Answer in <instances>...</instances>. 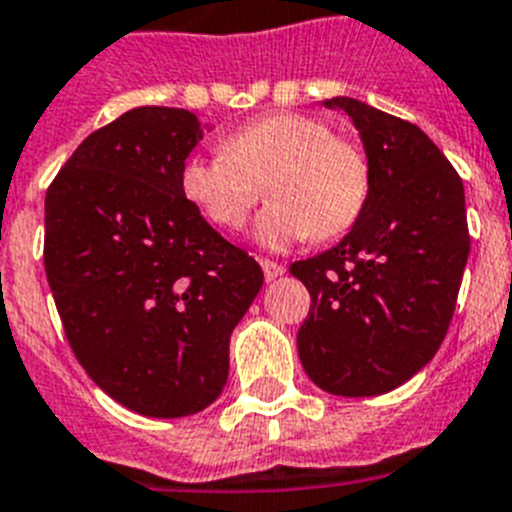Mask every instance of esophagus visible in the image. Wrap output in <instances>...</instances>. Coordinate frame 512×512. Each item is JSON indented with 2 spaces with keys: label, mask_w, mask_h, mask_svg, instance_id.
I'll return each mask as SVG.
<instances>
[{
  "label": "esophagus",
  "mask_w": 512,
  "mask_h": 512,
  "mask_svg": "<svg viewBox=\"0 0 512 512\" xmlns=\"http://www.w3.org/2000/svg\"><path fill=\"white\" fill-rule=\"evenodd\" d=\"M259 264H261V269H264V277H266V282H274V279H277V277H282V274H284V266H282V264H277V261H271V259H261Z\"/></svg>",
  "instance_id": "1"
}]
</instances>
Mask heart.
<instances>
[{
	"mask_svg": "<svg viewBox=\"0 0 512 512\" xmlns=\"http://www.w3.org/2000/svg\"><path fill=\"white\" fill-rule=\"evenodd\" d=\"M264 184L271 205L256 223L261 246L287 248L310 235L330 241L364 215L372 166L323 117L289 110L243 122L220 140V153H192L179 166L182 197L220 230L246 223Z\"/></svg>",
	"mask_w": 512,
	"mask_h": 512,
	"instance_id": "b5f03b06",
	"label": "heart"
}]
</instances>
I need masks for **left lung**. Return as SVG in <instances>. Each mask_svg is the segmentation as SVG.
Returning a JSON list of instances; mask_svg holds the SVG:
<instances>
[{"instance_id":"8db88e82","label":"left lung","mask_w":512,"mask_h":512,"mask_svg":"<svg viewBox=\"0 0 512 512\" xmlns=\"http://www.w3.org/2000/svg\"><path fill=\"white\" fill-rule=\"evenodd\" d=\"M372 194L351 233L289 266L310 292L297 333L307 377L341 397L395 390L436 356L469 256L464 184L418 125L351 97Z\"/></svg>"}]
</instances>
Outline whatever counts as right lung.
I'll list each match as a JSON object with an SVG mask.
<instances>
[{
	"label": "right lung",
	"mask_w": 512,
	"mask_h": 512,
	"mask_svg": "<svg viewBox=\"0 0 512 512\" xmlns=\"http://www.w3.org/2000/svg\"><path fill=\"white\" fill-rule=\"evenodd\" d=\"M200 140L192 112L135 107L94 130L45 192V277L71 351L112 400L151 418L217 400L230 333L264 284L179 192Z\"/></svg>",
	"instance_id": "add662e5"
}]
</instances>
